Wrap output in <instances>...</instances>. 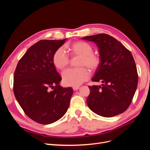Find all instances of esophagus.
I'll list each match as a JSON object with an SVG mask.
<instances>
[{"instance_id":"1","label":"esophagus","mask_w":150,"mask_h":150,"mask_svg":"<svg viewBox=\"0 0 150 150\" xmlns=\"http://www.w3.org/2000/svg\"><path fill=\"white\" fill-rule=\"evenodd\" d=\"M72 89H73V90H74V91H76V90H78V89H79V86H74V87L72 88Z\"/></svg>"}]
</instances>
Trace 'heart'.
Wrapping results in <instances>:
<instances>
[{"label": "heart", "instance_id": "heart-1", "mask_svg": "<svg viewBox=\"0 0 150 150\" xmlns=\"http://www.w3.org/2000/svg\"><path fill=\"white\" fill-rule=\"evenodd\" d=\"M71 55L79 57L78 68H71L62 73V81L67 86H78L89 79L91 71L95 72L101 65V59L98 54L94 52L90 44L84 41H77L71 44L69 47ZM53 64L57 69L62 70L69 64L70 59L62 47L57 49L52 56Z\"/></svg>", "mask_w": 150, "mask_h": 150}]
</instances>
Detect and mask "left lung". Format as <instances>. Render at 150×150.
I'll return each instance as SVG.
<instances>
[{
	"mask_svg": "<svg viewBox=\"0 0 150 150\" xmlns=\"http://www.w3.org/2000/svg\"><path fill=\"white\" fill-rule=\"evenodd\" d=\"M83 39L97 44L101 59L92 81L103 84L89 86L88 107L104 117L121 114L132 102L138 86L137 68L132 54L110 35L99 34Z\"/></svg>",
	"mask_w": 150,
	"mask_h": 150,
	"instance_id": "left-lung-1",
	"label": "left lung"
}]
</instances>
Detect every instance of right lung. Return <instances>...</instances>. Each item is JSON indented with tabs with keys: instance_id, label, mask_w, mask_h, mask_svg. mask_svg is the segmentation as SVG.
<instances>
[{
	"instance_id": "add662e5",
	"label": "right lung",
	"mask_w": 150,
	"mask_h": 150,
	"mask_svg": "<svg viewBox=\"0 0 150 150\" xmlns=\"http://www.w3.org/2000/svg\"><path fill=\"white\" fill-rule=\"evenodd\" d=\"M66 39L40 40L18 62L13 75L14 96L25 115L42 125L55 122L65 115L73 94L62 88L52 62L54 53Z\"/></svg>"
}]
</instances>
